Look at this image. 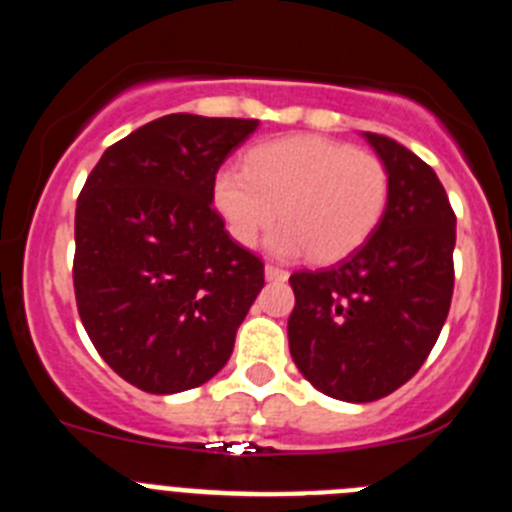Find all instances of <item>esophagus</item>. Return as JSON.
<instances>
[{"mask_svg": "<svg viewBox=\"0 0 512 512\" xmlns=\"http://www.w3.org/2000/svg\"><path fill=\"white\" fill-rule=\"evenodd\" d=\"M266 279H269V282H284V279L289 277L287 274V269H282V266H274V264H266Z\"/></svg>", "mask_w": 512, "mask_h": 512, "instance_id": "obj_1", "label": "esophagus"}]
</instances>
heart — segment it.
Returning <instances> with one entry per match:
<instances>
[{
  "mask_svg": "<svg viewBox=\"0 0 512 512\" xmlns=\"http://www.w3.org/2000/svg\"><path fill=\"white\" fill-rule=\"evenodd\" d=\"M390 171L379 156L318 135H289L251 148L243 169L225 166L212 200L230 235L253 246L282 220L271 248L341 259L379 228L390 205Z\"/></svg>",
  "mask_w": 512,
  "mask_h": 512,
  "instance_id": "b5f03b06",
  "label": "heart"
}]
</instances>
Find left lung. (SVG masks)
<instances>
[{"label":"left lung","instance_id":"obj_1","mask_svg":"<svg viewBox=\"0 0 512 512\" xmlns=\"http://www.w3.org/2000/svg\"><path fill=\"white\" fill-rule=\"evenodd\" d=\"M390 171V205L356 251L289 277V354L323 395L374 402L436 346L454 295L456 215L436 171L397 140L364 133Z\"/></svg>","mask_w":512,"mask_h":512}]
</instances>
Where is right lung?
Listing matches in <instances>:
<instances>
[{
  "label": "right lung",
  "instance_id": "right-lung-1",
  "mask_svg": "<svg viewBox=\"0 0 512 512\" xmlns=\"http://www.w3.org/2000/svg\"><path fill=\"white\" fill-rule=\"evenodd\" d=\"M256 128L238 117H158L107 148L81 189L79 318L138 390L174 395L215 377L264 287V261L212 207L217 169Z\"/></svg>",
  "mask_w": 512,
  "mask_h": 512
}]
</instances>
